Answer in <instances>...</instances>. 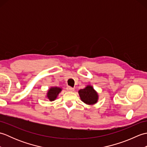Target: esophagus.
Wrapping results in <instances>:
<instances>
[{"label": "esophagus", "mask_w": 147, "mask_h": 147, "mask_svg": "<svg viewBox=\"0 0 147 147\" xmlns=\"http://www.w3.org/2000/svg\"><path fill=\"white\" fill-rule=\"evenodd\" d=\"M66 89L68 92H73L74 90V88H72V87H71V86H67Z\"/></svg>", "instance_id": "obj_1"}]
</instances>
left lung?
I'll return each mask as SVG.
<instances>
[{
    "label": "left lung",
    "instance_id": "obj_1",
    "mask_svg": "<svg viewBox=\"0 0 147 147\" xmlns=\"http://www.w3.org/2000/svg\"><path fill=\"white\" fill-rule=\"evenodd\" d=\"M78 93L82 101L87 105L95 104L98 102V93L92 85H87L85 88L80 89Z\"/></svg>",
    "mask_w": 147,
    "mask_h": 147
}]
</instances>
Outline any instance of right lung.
Segmentation results:
<instances>
[{
	"label": "right lung",
	"instance_id": "obj_1",
	"mask_svg": "<svg viewBox=\"0 0 147 147\" xmlns=\"http://www.w3.org/2000/svg\"><path fill=\"white\" fill-rule=\"evenodd\" d=\"M62 88H60V87L52 86L48 90L46 97L51 102L54 101L57 98L59 94L62 91Z\"/></svg>",
	"mask_w": 147,
	"mask_h": 147
}]
</instances>
